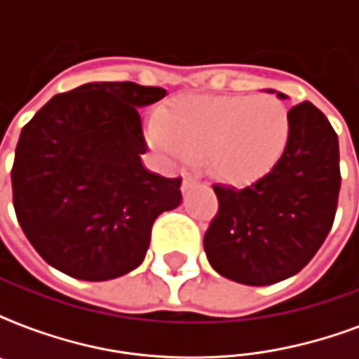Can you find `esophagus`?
I'll use <instances>...</instances> for the list:
<instances>
[{"label":"esophagus","mask_w":359,"mask_h":359,"mask_svg":"<svg viewBox=\"0 0 359 359\" xmlns=\"http://www.w3.org/2000/svg\"><path fill=\"white\" fill-rule=\"evenodd\" d=\"M196 184H197L196 177H191V175H186L184 180H182V191H188L190 188H194Z\"/></svg>","instance_id":"esophagus-1"}]
</instances>
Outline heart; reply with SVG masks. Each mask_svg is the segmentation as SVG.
<instances>
[{
  "label": "heart",
  "instance_id": "heart-1",
  "mask_svg": "<svg viewBox=\"0 0 359 359\" xmlns=\"http://www.w3.org/2000/svg\"><path fill=\"white\" fill-rule=\"evenodd\" d=\"M149 145L168 162L203 160L214 177L245 184L281 160L290 141L289 109L278 97L194 95L147 121Z\"/></svg>",
  "mask_w": 359,
  "mask_h": 359
}]
</instances>
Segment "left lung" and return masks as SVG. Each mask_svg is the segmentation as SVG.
I'll list each match as a JSON object with an SVG mask.
<instances>
[{
  "label": "left lung",
  "instance_id": "obj_1",
  "mask_svg": "<svg viewBox=\"0 0 359 359\" xmlns=\"http://www.w3.org/2000/svg\"><path fill=\"white\" fill-rule=\"evenodd\" d=\"M289 115V147L272 171L242 190L214 184L218 214L203 244L214 270L236 283L262 287L294 276L334 225L341 188L337 134L307 100Z\"/></svg>",
  "mask_w": 359,
  "mask_h": 359
}]
</instances>
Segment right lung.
I'll list each match as a JSON object with an SVG mask.
<instances>
[{
    "instance_id": "1",
    "label": "right lung",
    "mask_w": 359,
    "mask_h": 359,
    "mask_svg": "<svg viewBox=\"0 0 359 359\" xmlns=\"http://www.w3.org/2000/svg\"><path fill=\"white\" fill-rule=\"evenodd\" d=\"M165 95L134 81L86 83L55 95L22 128L11 171L14 210L48 264L106 281L143 262L154 219L182 199L180 177L141 163L137 108Z\"/></svg>"
}]
</instances>
